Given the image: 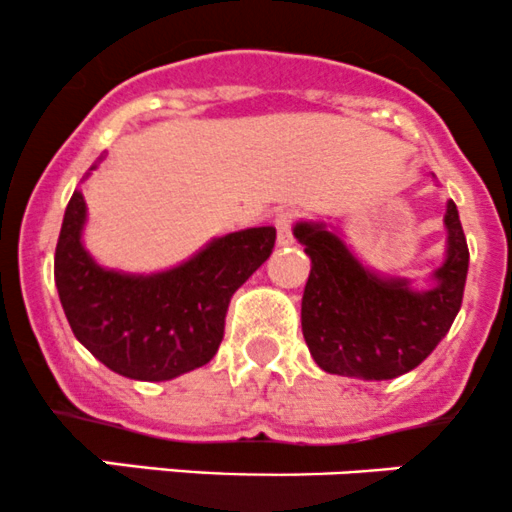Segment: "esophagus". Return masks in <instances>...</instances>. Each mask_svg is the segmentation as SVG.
Masks as SVG:
<instances>
[{
	"label": "esophagus",
	"mask_w": 512,
	"mask_h": 512,
	"mask_svg": "<svg viewBox=\"0 0 512 512\" xmlns=\"http://www.w3.org/2000/svg\"><path fill=\"white\" fill-rule=\"evenodd\" d=\"M294 220H297V213H292V210H285V213L277 215V218H275L277 245H282V247L292 245V242H294V235H292Z\"/></svg>",
	"instance_id": "obj_1"
}]
</instances>
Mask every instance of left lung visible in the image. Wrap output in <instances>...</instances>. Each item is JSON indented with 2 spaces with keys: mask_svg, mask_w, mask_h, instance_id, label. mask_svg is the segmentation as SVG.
<instances>
[{
  "mask_svg": "<svg viewBox=\"0 0 512 512\" xmlns=\"http://www.w3.org/2000/svg\"><path fill=\"white\" fill-rule=\"evenodd\" d=\"M446 262L431 289L384 280L366 270L334 232L299 223L294 237L312 260L302 297V334L319 369L366 381L396 379L416 369L451 329L463 302L468 245L453 200H448Z\"/></svg>",
  "mask_w": 512,
  "mask_h": 512,
  "instance_id": "left-lung-1",
  "label": "left lung"
}]
</instances>
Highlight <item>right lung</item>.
I'll return each mask as SVG.
<instances>
[{"label":"right lung","mask_w":512,"mask_h":512,"mask_svg":"<svg viewBox=\"0 0 512 512\" xmlns=\"http://www.w3.org/2000/svg\"><path fill=\"white\" fill-rule=\"evenodd\" d=\"M84 195L66 205L54 280L74 337L116 374L168 381L205 366L225 334L232 294L272 255L275 227H250L210 242L158 275L103 270L81 245Z\"/></svg>","instance_id":"1"}]
</instances>
